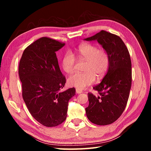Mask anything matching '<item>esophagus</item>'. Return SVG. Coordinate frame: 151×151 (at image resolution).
<instances>
[{
    "label": "esophagus",
    "mask_w": 151,
    "mask_h": 151,
    "mask_svg": "<svg viewBox=\"0 0 151 151\" xmlns=\"http://www.w3.org/2000/svg\"><path fill=\"white\" fill-rule=\"evenodd\" d=\"M76 94L82 93V90H81V89H80L76 88Z\"/></svg>",
    "instance_id": "esophagus-1"
}]
</instances>
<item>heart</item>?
<instances>
[{
	"mask_svg": "<svg viewBox=\"0 0 151 151\" xmlns=\"http://www.w3.org/2000/svg\"><path fill=\"white\" fill-rule=\"evenodd\" d=\"M78 56L87 61L85 67V73H76L67 79L69 86L78 89H84L90 86L97 78L103 77L107 72L109 67V57L103 49H99L94 44L84 43L81 45L77 50ZM76 58L71 52H67L62 58V66L67 73H71L75 69Z\"/></svg>",
	"mask_w": 151,
	"mask_h": 151,
	"instance_id": "b5f03b06",
	"label": "heart"
}]
</instances>
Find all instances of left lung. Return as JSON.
<instances>
[{"label":"left lung","mask_w":151,"mask_h":151,"mask_svg":"<svg viewBox=\"0 0 151 151\" xmlns=\"http://www.w3.org/2000/svg\"><path fill=\"white\" fill-rule=\"evenodd\" d=\"M84 40L97 41L109 57L106 75L100 84L93 88L100 95L88 93L86 115L95 124H110L123 114L129 97L132 84L129 52L119 37L104 30Z\"/></svg>","instance_id":"1"}]
</instances>
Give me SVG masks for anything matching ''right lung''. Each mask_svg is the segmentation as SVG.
Wrapping results in <instances>:
<instances>
[{
  "label": "right lung",
  "mask_w": 151,
  "mask_h": 151,
  "mask_svg": "<svg viewBox=\"0 0 151 151\" xmlns=\"http://www.w3.org/2000/svg\"><path fill=\"white\" fill-rule=\"evenodd\" d=\"M64 45L41 37L24 49L19 62L23 100L32 117L47 127H56L65 120L69 101L75 95L74 88L61 91L65 78L56 52Z\"/></svg>",
  "instance_id": "obj_1"
}]
</instances>
